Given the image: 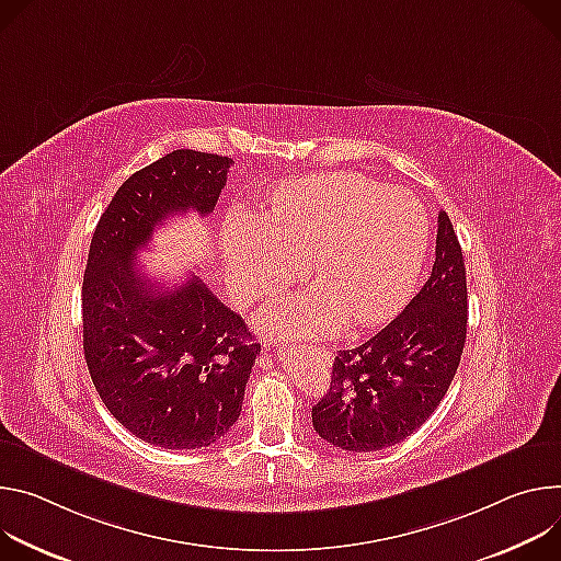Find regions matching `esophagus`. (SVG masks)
I'll list each match as a JSON object with an SVG mask.
<instances>
[{"label":"esophagus","mask_w":561,"mask_h":561,"mask_svg":"<svg viewBox=\"0 0 561 561\" xmlns=\"http://www.w3.org/2000/svg\"><path fill=\"white\" fill-rule=\"evenodd\" d=\"M312 354H317L319 363H323V365H328L332 360V352L325 347H312Z\"/></svg>","instance_id":"esophagus-1"}]
</instances>
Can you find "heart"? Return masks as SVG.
Returning <instances> with one entry per match:
<instances>
[{
    "mask_svg": "<svg viewBox=\"0 0 561 561\" xmlns=\"http://www.w3.org/2000/svg\"><path fill=\"white\" fill-rule=\"evenodd\" d=\"M425 252L423 205L358 173L285 182L270 192L261 218L231 211L222 227L227 283L238 300L280 291L298 278V263H309L317 291L261 312L267 330L307 336L388 321L412 296Z\"/></svg>",
    "mask_w": 561,
    "mask_h": 561,
    "instance_id": "heart-1",
    "label": "heart"
}]
</instances>
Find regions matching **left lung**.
<instances>
[{
  "label": "left lung",
  "mask_w": 561,
  "mask_h": 561,
  "mask_svg": "<svg viewBox=\"0 0 561 561\" xmlns=\"http://www.w3.org/2000/svg\"><path fill=\"white\" fill-rule=\"evenodd\" d=\"M466 328L463 252L442 211L437 259L421 291L379 334L336 354L330 390L312 408L319 437L350 453L401 444L446 397L461 360Z\"/></svg>",
  "instance_id": "8db88e82"
}]
</instances>
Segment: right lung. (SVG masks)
Masks as SVG:
<instances>
[{"label": "right lung", "mask_w": 561, "mask_h": 561, "mask_svg": "<svg viewBox=\"0 0 561 561\" xmlns=\"http://www.w3.org/2000/svg\"><path fill=\"white\" fill-rule=\"evenodd\" d=\"M231 158L178 149L115 192L91 238L82 285L84 358L106 410L164 450L211 446L238 421L261 345L190 276L160 287L136 259L175 214L214 211Z\"/></svg>", "instance_id": "add662e5"}]
</instances>
